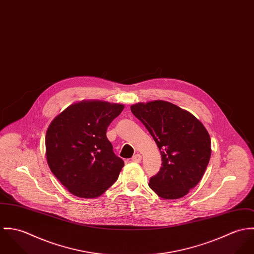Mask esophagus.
I'll list each match as a JSON object with an SVG mask.
<instances>
[{
  "instance_id": "esophagus-1",
  "label": "esophagus",
  "mask_w": 254,
  "mask_h": 254,
  "mask_svg": "<svg viewBox=\"0 0 254 254\" xmlns=\"http://www.w3.org/2000/svg\"><path fill=\"white\" fill-rule=\"evenodd\" d=\"M141 160H142V157H141L140 154H136L131 158V161L134 163H140Z\"/></svg>"
}]
</instances>
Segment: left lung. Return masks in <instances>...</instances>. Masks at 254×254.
<instances>
[{"mask_svg": "<svg viewBox=\"0 0 254 254\" xmlns=\"http://www.w3.org/2000/svg\"><path fill=\"white\" fill-rule=\"evenodd\" d=\"M132 114L153 136L162 168L150 178V188L166 199L184 197L200 181L211 154V141L195 116L163 100L136 103Z\"/></svg>", "mask_w": 254, "mask_h": 254, "instance_id": "8db88e82", "label": "left lung"}]
</instances>
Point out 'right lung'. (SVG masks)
Listing matches in <instances>:
<instances>
[{
	"label": "right lung",
	"instance_id": "1",
	"mask_svg": "<svg viewBox=\"0 0 254 254\" xmlns=\"http://www.w3.org/2000/svg\"><path fill=\"white\" fill-rule=\"evenodd\" d=\"M124 108L123 104L84 100L51 123L46 134L47 161L73 195L99 197L118 179L125 163L115 155L106 131Z\"/></svg>",
	"mask_w": 254,
	"mask_h": 254
}]
</instances>
